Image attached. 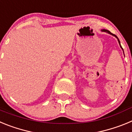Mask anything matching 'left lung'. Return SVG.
Returning <instances> with one entry per match:
<instances>
[{"label": "left lung", "mask_w": 132, "mask_h": 132, "mask_svg": "<svg viewBox=\"0 0 132 132\" xmlns=\"http://www.w3.org/2000/svg\"><path fill=\"white\" fill-rule=\"evenodd\" d=\"M101 31H104V32H106V33L112 35V36H114V37H116V38H117V39H118V42L119 44H120V47H121V48H122V50H123V48H122V46H121V45H120V40H119V39H118V37H117V36H116V35L113 34H112L111 32H110V31H108V30H105V29H102V30H101Z\"/></svg>", "instance_id": "1"}]
</instances>
